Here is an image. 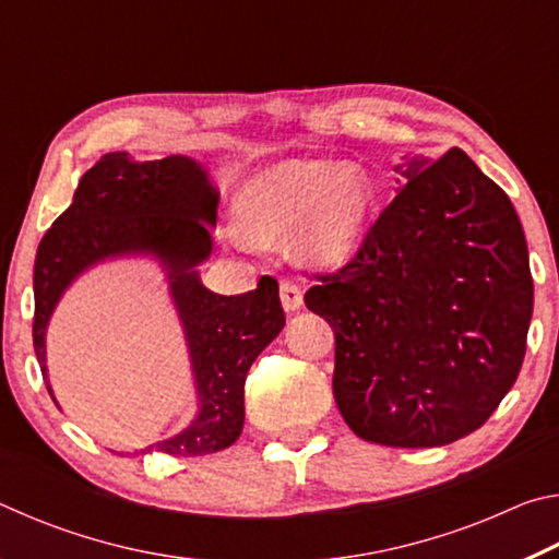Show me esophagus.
<instances>
[{
  "label": "esophagus",
  "mask_w": 559,
  "mask_h": 559,
  "mask_svg": "<svg viewBox=\"0 0 559 559\" xmlns=\"http://www.w3.org/2000/svg\"><path fill=\"white\" fill-rule=\"evenodd\" d=\"M281 302L286 310H298L302 306V286L293 278L281 281Z\"/></svg>",
  "instance_id": "obj_1"
}]
</instances>
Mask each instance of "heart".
<instances>
[{
    "label": "heart",
    "instance_id": "heart-1",
    "mask_svg": "<svg viewBox=\"0 0 559 559\" xmlns=\"http://www.w3.org/2000/svg\"><path fill=\"white\" fill-rule=\"evenodd\" d=\"M372 204V187L357 167L328 159H288L246 189L243 219L253 236H281L309 219L298 249L310 261L345 259Z\"/></svg>",
    "mask_w": 559,
    "mask_h": 559
}]
</instances>
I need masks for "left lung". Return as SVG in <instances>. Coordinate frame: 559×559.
<instances>
[{
	"label": "left lung",
	"mask_w": 559,
	"mask_h": 559,
	"mask_svg": "<svg viewBox=\"0 0 559 559\" xmlns=\"http://www.w3.org/2000/svg\"><path fill=\"white\" fill-rule=\"evenodd\" d=\"M394 169L406 185L345 266L313 273L306 302L335 330L347 427L429 449L484 427L515 384L533 276L513 204L463 150Z\"/></svg>",
	"instance_id": "8db88e82"
}]
</instances>
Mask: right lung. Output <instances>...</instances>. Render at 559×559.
Returning a JSON list of instances; mask_svg holds the SVG:
<instances>
[{
    "label": "right lung",
    "mask_w": 559,
    "mask_h": 559,
    "mask_svg": "<svg viewBox=\"0 0 559 559\" xmlns=\"http://www.w3.org/2000/svg\"><path fill=\"white\" fill-rule=\"evenodd\" d=\"M219 197L204 169L182 155L130 163L110 153L81 177L73 202L44 234L34 263V349L44 367V330L63 288L106 257L150 251L165 263L182 316L202 412L177 437L138 453L204 456L239 439L243 382L259 353L286 325L278 281L263 276L257 290L219 296L206 290L194 266L212 251L210 226ZM51 394V386L46 384ZM53 396V394H51Z\"/></svg>",
    "instance_id": "add662e5"
}]
</instances>
